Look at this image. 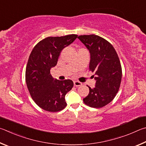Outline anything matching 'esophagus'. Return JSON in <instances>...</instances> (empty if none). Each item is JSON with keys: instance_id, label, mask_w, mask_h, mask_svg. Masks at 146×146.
Here are the masks:
<instances>
[{"instance_id": "obj_1", "label": "esophagus", "mask_w": 146, "mask_h": 146, "mask_svg": "<svg viewBox=\"0 0 146 146\" xmlns=\"http://www.w3.org/2000/svg\"><path fill=\"white\" fill-rule=\"evenodd\" d=\"M74 85L75 86H80L82 85V83L80 81H74Z\"/></svg>"}]
</instances>
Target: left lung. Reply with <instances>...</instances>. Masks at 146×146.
Masks as SVG:
<instances>
[{"instance_id": "obj_1", "label": "left lung", "mask_w": 146, "mask_h": 146, "mask_svg": "<svg viewBox=\"0 0 146 146\" xmlns=\"http://www.w3.org/2000/svg\"><path fill=\"white\" fill-rule=\"evenodd\" d=\"M78 38L90 54L89 69L95 72V87L89 88L84 103L92 108H102L115 97L121 85L122 68L116 50L110 43L98 35H81Z\"/></svg>"}]
</instances>
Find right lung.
Listing matches in <instances>:
<instances>
[{"label":"right lung","mask_w":146,"mask_h":146,"mask_svg":"<svg viewBox=\"0 0 146 146\" xmlns=\"http://www.w3.org/2000/svg\"><path fill=\"white\" fill-rule=\"evenodd\" d=\"M77 37V35H69L44 38L29 56L25 70L27 88L36 104L45 111H59L66 106L65 96L72 88L73 81L54 80L50 70L57 64L61 50Z\"/></svg>","instance_id":"add662e5"}]
</instances>
